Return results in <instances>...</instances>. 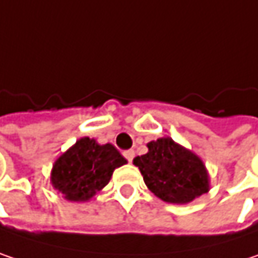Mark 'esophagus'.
Instances as JSON below:
<instances>
[{
  "mask_svg": "<svg viewBox=\"0 0 258 258\" xmlns=\"http://www.w3.org/2000/svg\"><path fill=\"white\" fill-rule=\"evenodd\" d=\"M123 156H124V158L131 163V161L134 160V157H135V153H134V150H126V151L123 153Z\"/></svg>",
  "mask_w": 258,
  "mask_h": 258,
  "instance_id": "1",
  "label": "esophagus"
}]
</instances>
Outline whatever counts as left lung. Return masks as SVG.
<instances>
[{"mask_svg":"<svg viewBox=\"0 0 258 258\" xmlns=\"http://www.w3.org/2000/svg\"><path fill=\"white\" fill-rule=\"evenodd\" d=\"M148 153L138 156V166L150 191L166 203L185 204L209 191V176L203 161L173 139L151 141Z\"/></svg>","mask_w":258,"mask_h":258,"instance_id":"left-lung-1","label":"left lung"}]
</instances>
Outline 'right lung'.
Returning <instances> with one entry per match:
<instances>
[{"instance_id":"right-lung-1","label":"right lung","mask_w":258,"mask_h":258,"mask_svg":"<svg viewBox=\"0 0 258 258\" xmlns=\"http://www.w3.org/2000/svg\"><path fill=\"white\" fill-rule=\"evenodd\" d=\"M123 164L126 158L114 145L82 138L55 161L51 182L67 200L86 201L101 191L114 169Z\"/></svg>"}]
</instances>
